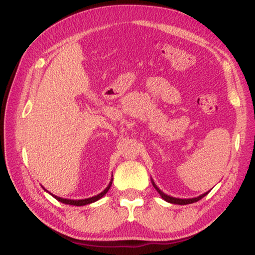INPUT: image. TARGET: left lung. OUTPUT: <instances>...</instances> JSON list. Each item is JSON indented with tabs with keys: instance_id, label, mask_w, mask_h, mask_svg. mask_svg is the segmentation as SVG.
<instances>
[{
	"instance_id": "1",
	"label": "left lung",
	"mask_w": 255,
	"mask_h": 255,
	"mask_svg": "<svg viewBox=\"0 0 255 255\" xmlns=\"http://www.w3.org/2000/svg\"><path fill=\"white\" fill-rule=\"evenodd\" d=\"M151 182H152V185H153V187L156 188V191L159 193V195L162 196V199L163 200H165L166 201V202H170V203H174V204H180V206H184V204H189V203H194V202H198L199 200H201L203 198V196H206L208 193L209 192H207V193H203V194H201L200 196H198V198H192V199H179V198H173V196H170V195H167V194H165L164 192H162L160 191V189L157 187V185L155 184V182H153V180H152V178H151Z\"/></svg>"
}]
</instances>
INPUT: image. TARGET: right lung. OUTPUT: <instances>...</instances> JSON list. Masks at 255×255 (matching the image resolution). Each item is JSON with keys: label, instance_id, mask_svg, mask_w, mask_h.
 Here are the masks:
<instances>
[{"label": "right lung", "instance_id": "right-lung-1", "mask_svg": "<svg viewBox=\"0 0 255 255\" xmlns=\"http://www.w3.org/2000/svg\"><path fill=\"white\" fill-rule=\"evenodd\" d=\"M113 177V175H112ZM112 181H113V179H111V181H110V184H109V186H107V187L104 189V191L102 192V193H99V194H97V195H95V196H92V198H88V199H82V200H70V199H63V198H60V196H56V195H54V194H52V193H49V194H51L53 198H55L57 201H60V202H62V203H66V204H70V206H77V207H81V206H85V204H90V203H92V202H96V201H98L99 199H102L104 195L106 194L107 192H109V189L111 188V185H112ZM44 188V187H42ZM45 189V188H44ZM46 191V189H45ZM46 192H48V191H46Z\"/></svg>", "mask_w": 255, "mask_h": 255}]
</instances>
